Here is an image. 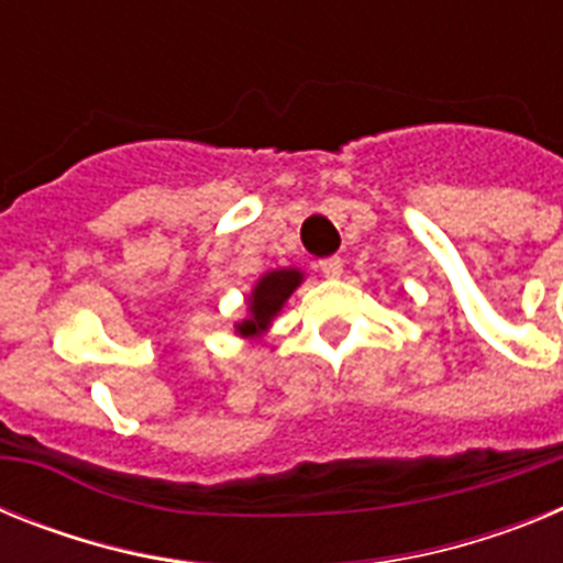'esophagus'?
Masks as SVG:
<instances>
[{"label":"esophagus","instance_id":"34e87169","mask_svg":"<svg viewBox=\"0 0 563 563\" xmlns=\"http://www.w3.org/2000/svg\"><path fill=\"white\" fill-rule=\"evenodd\" d=\"M318 271L324 273L327 278H338L343 273V258L341 256H327L318 262Z\"/></svg>","mask_w":563,"mask_h":563}]
</instances>
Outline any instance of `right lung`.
I'll use <instances>...</instances> for the list:
<instances>
[{
  "label": "right lung",
  "mask_w": 563,
  "mask_h": 563,
  "mask_svg": "<svg viewBox=\"0 0 563 563\" xmlns=\"http://www.w3.org/2000/svg\"><path fill=\"white\" fill-rule=\"evenodd\" d=\"M301 285V273L298 271H273L262 276L251 296V318L236 327L239 335H258L265 332L271 318L282 310L290 292Z\"/></svg>",
  "instance_id": "1"
}]
</instances>
